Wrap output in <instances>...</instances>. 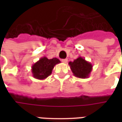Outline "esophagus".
Returning <instances> with one entry per match:
<instances>
[{
  "label": "esophagus",
  "mask_w": 122,
  "mask_h": 122,
  "mask_svg": "<svg viewBox=\"0 0 122 122\" xmlns=\"http://www.w3.org/2000/svg\"><path fill=\"white\" fill-rule=\"evenodd\" d=\"M61 61H62L63 63H66L67 61H68V59H63L61 60Z\"/></svg>",
  "instance_id": "esophagus-1"
}]
</instances>
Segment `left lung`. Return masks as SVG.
<instances>
[{"mask_svg": "<svg viewBox=\"0 0 122 122\" xmlns=\"http://www.w3.org/2000/svg\"><path fill=\"white\" fill-rule=\"evenodd\" d=\"M69 65L74 76L79 78H88L93 69L92 63L80 56L74 61H70Z\"/></svg>", "mask_w": 122, "mask_h": 122, "instance_id": "8db88e82", "label": "left lung"}]
</instances>
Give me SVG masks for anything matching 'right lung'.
Listing matches in <instances>:
<instances>
[{"mask_svg": "<svg viewBox=\"0 0 122 122\" xmlns=\"http://www.w3.org/2000/svg\"><path fill=\"white\" fill-rule=\"evenodd\" d=\"M61 63L59 59L54 57L49 59L46 57H42L32 66V76L38 80H44L51 74L56 65Z\"/></svg>", "mask_w": 122, "mask_h": 122, "instance_id": "obj_1", "label": "right lung"}]
</instances>
